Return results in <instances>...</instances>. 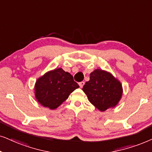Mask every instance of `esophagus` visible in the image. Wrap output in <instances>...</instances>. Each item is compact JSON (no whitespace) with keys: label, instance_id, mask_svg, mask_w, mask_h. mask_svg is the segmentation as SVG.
<instances>
[{"label":"esophagus","instance_id":"obj_1","mask_svg":"<svg viewBox=\"0 0 152 152\" xmlns=\"http://www.w3.org/2000/svg\"><path fill=\"white\" fill-rule=\"evenodd\" d=\"M78 85H79V86H80V88H83V86L85 85V82L84 81H82V82H80L79 83H78Z\"/></svg>","mask_w":152,"mask_h":152}]
</instances>
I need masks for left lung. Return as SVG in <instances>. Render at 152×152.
<instances>
[{"label":"left lung","instance_id":"1","mask_svg":"<svg viewBox=\"0 0 152 152\" xmlns=\"http://www.w3.org/2000/svg\"><path fill=\"white\" fill-rule=\"evenodd\" d=\"M83 91L91 104L102 112L115 108L123 94L120 80L110 72L100 69L90 73V80L84 85Z\"/></svg>","mask_w":152,"mask_h":152}]
</instances>
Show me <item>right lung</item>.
<instances>
[{"label": "right lung", "mask_w": 152, "mask_h": 152, "mask_svg": "<svg viewBox=\"0 0 152 152\" xmlns=\"http://www.w3.org/2000/svg\"><path fill=\"white\" fill-rule=\"evenodd\" d=\"M78 88L79 86L70 73L58 68L48 71L37 78L34 93L35 99L42 106L55 110Z\"/></svg>", "instance_id": "1"}]
</instances>
